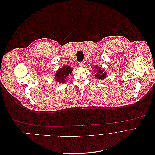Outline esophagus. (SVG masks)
<instances>
[{
  "mask_svg": "<svg viewBox=\"0 0 155 155\" xmlns=\"http://www.w3.org/2000/svg\"><path fill=\"white\" fill-rule=\"evenodd\" d=\"M78 64H79V66L81 67H84L85 65V63L84 61H81V62H79Z\"/></svg>",
  "mask_w": 155,
  "mask_h": 155,
  "instance_id": "obj_1",
  "label": "esophagus"
}]
</instances>
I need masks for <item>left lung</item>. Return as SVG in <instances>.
<instances>
[{
    "label": "left lung",
    "instance_id": "left-lung-1",
    "mask_svg": "<svg viewBox=\"0 0 155 155\" xmlns=\"http://www.w3.org/2000/svg\"><path fill=\"white\" fill-rule=\"evenodd\" d=\"M95 70L94 71H96V74H95V77L97 78H98V79H105L107 76H106V72L104 71V70H102V68L101 67H99L97 66V67H94Z\"/></svg>",
    "mask_w": 155,
    "mask_h": 155
}]
</instances>
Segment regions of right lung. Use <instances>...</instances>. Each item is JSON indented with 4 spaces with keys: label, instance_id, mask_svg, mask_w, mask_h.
Segmentation results:
<instances>
[{
    "label": "right lung",
    "instance_id": "obj_1",
    "mask_svg": "<svg viewBox=\"0 0 155 155\" xmlns=\"http://www.w3.org/2000/svg\"><path fill=\"white\" fill-rule=\"evenodd\" d=\"M73 71V68L70 66H64L59 68L55 74V80L59 83H64L66 82L67 76L71 74Z\"/></svg>",
    "mask_w": 155,
    "mask_h": 155
}]
</instances>
